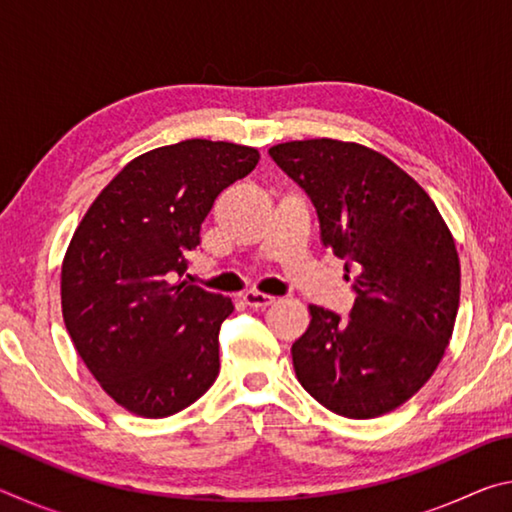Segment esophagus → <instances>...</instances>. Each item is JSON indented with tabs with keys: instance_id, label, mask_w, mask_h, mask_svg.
Wrapping results in <instances>:
<instances>
[{
	"instance_id": "1",
	"label": "esophagus",
	"mask_w": 512,
	"mask_h": 512,
	"mask_svg": "<svg viewBox=\"0 0 512 512\" xmlns=\"http://www.w3.org/2000/svg\"><path fill=\"white\" fill-rule=\"evenodd\" d=\"M244 300H246V305H250L253 309H266V307L275 305L273 296H266V293H259V291H246Z\"/></svg>"
}]
</instances>
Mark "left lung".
Returning a JSON list of instances; mask_svg holds the SVG:
<instances>
[{"instance_id":"8db88e82","label":"left lung","mask_w":512,"mask_h":512,"mask_svg":"<svg viewBox=\"0 0 512 512\" xmlns=\"http://www.w3.org/2000/svg\"><path fill=\"white\" fill-rule=\"evenodd\" d=\"M316 207L320 239L345 259L350 318L311 305L291 357L302 388L343 418L402 406L443 359L461 298L452 232L429 194L386 155L339 140L273 146Z\"/></svg>"}]
</instances>
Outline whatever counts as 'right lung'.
Returning a JSON list of instances; mask_svg holds the SVG:
<instances>
[{"mask_svg": "<svg viewBox=\"0 0 512 512\" xmlns=\"http://www.w3.org/2000/svg\"><path fill=\"white\" fill-rule=\"evenodd\" d=\"M257 162V149L232 142L160 146L110 180L69 241L65 327L103 391L135 415L183 411L219 375V329L235 305L173 280L216 196Z\"/></svg>", "mask_w": 512, "mask_h": 512, "instance_id": "1", "label": "right lung"}]
</instances>
